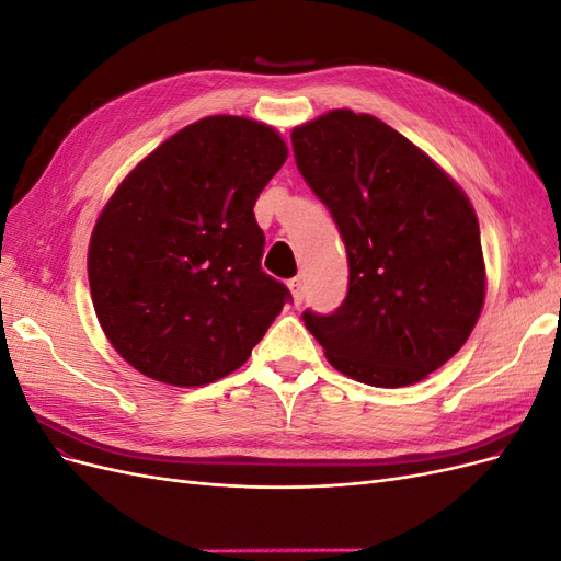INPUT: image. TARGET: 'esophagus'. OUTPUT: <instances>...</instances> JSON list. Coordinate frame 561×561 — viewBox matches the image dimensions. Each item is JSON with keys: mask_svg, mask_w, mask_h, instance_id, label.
Masks as SVG:
<instances>
[{"mask_svg": "<svg viewBox=\"0 0 561 561\" xmlns=\"http://www.w3.org/2000/svg\"><path fill=\"white\" fill-rule=\"evenodd\" d=\"M287 287H290V293H293L295 307H299V304L304 301V283H301V278H293L290 283H287Z\"/></svg>", "mask_w": 561, "mask_h": 561, "instance_id": "esophagus-1", "label": "esophagus"}]
</instances>
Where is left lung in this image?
Returning a JSON list of instances; mask_svg holds the SVG:
<instances>
[{"instance_id": "obj_1", "label": "left lung", "mask_w": 561, "mask_h": 561, "mask_svg": "<svg viewBox=\"0 0 561 561\" xmlns=\"http://www.w3.org/2000/svg\"><path fill=\"white\" fill-rule=\"evenodd\" d=\"M299 173L348 252V295L304 325L342 375L412 386L443 367L478 322L486 271L478 215L428 154L371 114L332 110L293 130Z\"/></svg>"}]
</instances>
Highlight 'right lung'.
Segmentation results:
<instances>
[{
    "label": "right lung",
    "instance_id": "obj_1",
    "mask_svg": "<svg viewBox=\"0 0 561 561\" xmlns=\"http://www.w3.org/2000/svg\"><path fill=\"white\" fill-rule=\"evenodd\" d=\"M287 159L276 128L198 118L116 186L91 233V299L145 377L194 388L239 369L290 293L262 271L254 201Z\"/></svg>",
    "mask_w": 561,
    "mask_h": 561
}]
</instances>
